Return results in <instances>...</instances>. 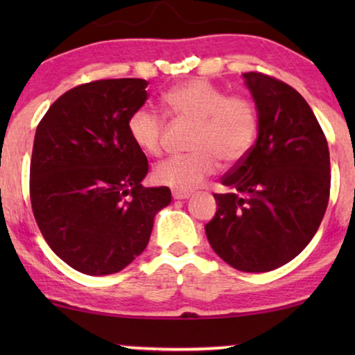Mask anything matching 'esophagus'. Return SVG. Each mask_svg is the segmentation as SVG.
Wrapping results in <instances>:
<instances>
[{
    "label": "esophagus",
    "instance_id": "obj_1",
    "mask_svg": "<svg viewBox=\"0 0 355 355\" xmlns=\"http://www.w3.org/2000/svg\"><path fill=\"white\" fill-rule=\"evenodd\" d=\"M191 197V192H182V191H173L174 200H182V198Z\"/></svg>",
    "mask_w": 355,
    "mask_h": 355
}]
</instances>
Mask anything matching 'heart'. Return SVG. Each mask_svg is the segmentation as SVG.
<instances>
[{"mask_svg": "<svg viewBox=\"0 0 355 355\" xmlns=\"http://www.w3.org/2000/svg\"><path fill=\"white\" fill-rule=\"evenodd\" d=\"M168 111L179 119L197 124L192 155L173 157L153 169L155 181L174 191L189 192L215 174L220 162L237 166L255 147L260 114L255 101L245 95H227L221 87L205 79H191L174 85L163 95ZM128 130L132 142L150 155L164 147L166 121L147 106L129 116Z\"/></svg>", "mask_w": 355, "mask_h": 355, "instance_id": "1", "label": "heart"}]
</instances>
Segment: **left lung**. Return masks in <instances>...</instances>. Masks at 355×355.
I'll return each mask as SVG.
<instances>
[{"mask_svg":"<svg viewBox=\"0 0 355 355\" xmlns=\"http://www.w3.org/2000/svg\"><path fill=\"white\" fill-rule=\"evenodd\" d=\"M260 114L249 157L213 193L216 213L205 225L211 249L249 273L279 268L302 252L318 231L329 200V150L304 96L263 72H245Z\"/></svg>","mask_w":355,"mask_h":355,"instance_id":"1","label":"left lung"}]
</instances>
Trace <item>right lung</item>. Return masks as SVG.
Returning a JSON list of instances; mask_svg holds the SVG:
<instances>
[{"label": "right lung", "instance_id": "1", "mask_svg": "<svg viewBox=\"0 0 355 355\" xmlns=\"http://www.w3.org/2000/svg\"><path fill=\"white\" fill-rule=\"evenodd\" d=\"M148 82L100 79L77 85L37 125L31 203L50 249L80 273H118L142 254L153 218L171 202L168 187H144L145 153L130 139L129 116Z\"/></svg>", "mask_w": 355, "mask_h": 355}]
</instances>
